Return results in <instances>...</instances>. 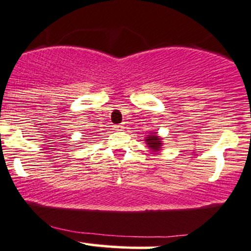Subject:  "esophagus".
Wrapping results in <instances>:
<instances>
[{
    "label": "esophagus",
    "mask_w": 251,
    "mask_h": 251,
    "mask_svg": "<svg viewBox=\"0 0 251 251\" xmlns=\"http://www.w3.org/2000/svg\"><path fill=\"white\" fill-rule=\"evenodd\" d=\"M124 128H125V126H124V125H116V126H114V129H116V131H123Z\"/></svg>",
    "instance_id": "1"
}]
</instances>
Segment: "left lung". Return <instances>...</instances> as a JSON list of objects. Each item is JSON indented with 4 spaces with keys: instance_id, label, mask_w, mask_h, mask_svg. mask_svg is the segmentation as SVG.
<instances>
[{
    "instance_id": "8db88e82",
    "label": "left lung",
    "mask_w": 251,
    "mask_h": 251,
    "mask_svg": "<svg viewBox=\"0 0 251 251\" xmlns=\"http://www.w3.org/2000/svg\"><path fill=\"white\" fill-rule=\"evenodd\" d=\"M144 142H145L146 146L152 152H154V153H159L163 150V138L160 135H158V132H151V133H149L145 137V139H144Z\"/></svg>"
}]
</instances>
